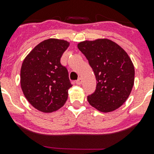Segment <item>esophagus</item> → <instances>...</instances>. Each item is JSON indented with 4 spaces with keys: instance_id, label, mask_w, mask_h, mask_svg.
I'll return each mask as SVG.
<instances>
[{
    "instance_id": "esophagus-1",
    "label": "esophagus",
    "mask_w": 154,
    "mask_h": 154,
    "mask_svg": "<svg viewBox=\"0 0 154 154\" xmlns=\"http://www.w3.org/2000/svg\"><path fill=\"white\" fill-rule=\"evenodd\" d=\"M82 82V79L80 77V78L76 81V84H77V85H81Z\"/></svg>"
}]
</instances>
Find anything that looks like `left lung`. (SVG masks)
<instances>
[{
  "mask_svg": "<svg viewBox=\"0 0 154 154\" xmlns=\"http://www.w3.org/2000/svg\"><path fill=\"white\" fill-rule=\"evenodd\" d=\"M77 46L96 75V91L87 97L89 104L103 112L119 108L130 95L134 84L135 70L127 53L107 38L84 41Z\"/></svg>",
  "mask_w": 154,
  "mask_h": 154,
  "instance_id": "obj_1",
  "label": "left lung"
}]
</instances>
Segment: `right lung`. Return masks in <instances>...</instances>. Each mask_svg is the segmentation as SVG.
I'll use <instances>...</instances> for the list:
<instances>
[{
    "mask_svg": "<svg viewBox=\"0 0 154 154\" xmlns=\"http://www.w3.org/2000/svg\"><path fill=\"white\" fill-rule=\"evenodd\" d=\"M69 42L49 38L37 45L23 61L21 87L28 103L43 112L63 106L72 87L67 69L60 59Z\"/></svg>",
    "mask_w": 154,
    "mask_h": 154,
    "instance_id": "1",
    "label": "right lung"
}]
</instances>
